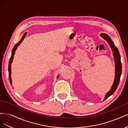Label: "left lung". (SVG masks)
<instances>
[{"label": "left lung", "instance_id": "left-lung-1", "mask_svg": "<svg viewBox=\"0 0 128 128\" xmlns=\"http://www.w3.org/2000/svg\"><path fill=\"white\" fill-rule=\"evenodd\" d=\"M100 35L107 42L112 50V51L113 52V56L114 57V61L115 64V76L114 83L110 91L107 93L105 96V98L104 100H104L107 99L109 96L113 94L116 90L120 82V77H121L122 74V64L121 62V56H120L118 50V48L115 46L114 42H112L110 37L107 35V34H102Z\"/></svg>", "mask_w": 128, "mask_h": 128}]
</instances>
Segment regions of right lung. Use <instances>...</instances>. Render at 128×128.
Returning a JSON list of instances; mask_svg holds the SVG:
<instances>
[{
  "mask_svg": "<svg viewBox=\"0 0 128 128\" xmlns=\"http://www.w3.org/2000/svg\"><path fill=\"white\" fill-rule=\"evenodd\" d=\"M26 33H25L24 36H22V37L21 38V40H20V42H19L17 44L15 45L14 46V48H13V50H12V56L10 58V59L9 60V64H8V76H9V80H10V84L12 85V79H11V77H10V75H11V64L12 62V61H13V56H14V54H15V51H16V48H18V46H19L20 45V44L24 40V38L26 36Z\"/></svg>",
  "mask_w": 128,
  "mask_h": 128,
  "instance_id": "obj_1",
  "label": "right lung"
}]
</instances>
